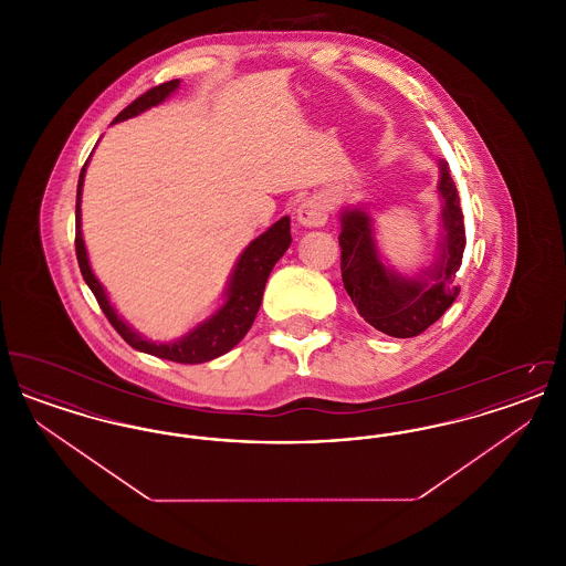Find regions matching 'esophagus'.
Here are the masks:
<instances>
[{"instance_id": "1", "label": "esophagus", "mask_w": 566, "mask_h": 566, "mask_svg": "<svg viewBox=\"0 0 566 566\" xmlns=\"http://www.w3.org/2000/svg\"><path fill=\"white\" fill-rule=\"evenodd\" d=\"M328 210L318 197H305L301 199V203L296 206L295 218L296 222L305 229H316V227H324L326 222Z\"/></svg>"}]
</instances>
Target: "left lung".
<instances>
[{
  "mask_svg": "<svg viewBox=\"0 0 566 566\" xmlns=\"http://www.w3.org/2000/svg\"><path fill=\"white\" fill-rule=\"evenodd\" d=\"M437 161L439 242L429 268L405 275L381 259L374 218L365 206L339 212L342 280L358 314L390 337H416L437 323L457 301V273L464 252V222L448 161Z\"/></svg>",
  "mask_w": 566,
  "mask_h": 566,
  "instance_id": "left-lung-1",
  "label": "left lung"
}]
</instances>
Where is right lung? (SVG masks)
<instances>
[{
	"mask_svg": "<svg viewBox=\"0 0 566 566\" xmlns=\"http://www.w3.org/2000/svg\"><path fill=\"white\" fill-rule=\"evenodd\" d=\"M180 88V81H169L159 84L150 91H146L142 97H137L134 104H129L123 109L114 123H123L127 118H134L137 114L146 109L155 108L163 104L167 97H171ZM91 159V157H88ZM82 167L81 178H78V192H76V256L81 265L82 277L86 286L93 291L97 298L99 307L108 316L109 324L118 331V335L135 348V350L146 352L153 356H159L165 360L182 363V365H197V363H208L212 358H218L222 354L235 348L243 339V335L250 331V326L256 318V312L263 301V291L268 284L273 265L282 259V254L291 245V218L282 216L277 222H273L265 233L254 238L252 242L243 248L235 268L229 275L227 289L222 293V303L216 307L214 312L195 324L189 333L174 342H155L137 333L132 324L127 323L116 307L109 303L108 293L104 284L97 280V275L91 270L86 245L82 238V187H84V174L86 165Z\"/></svg>",
	"mask_w": 566,
	"mask_h": 566,
	"instance_id": "right-lung-1",
	"label": "right lung"
}]
</instances>
